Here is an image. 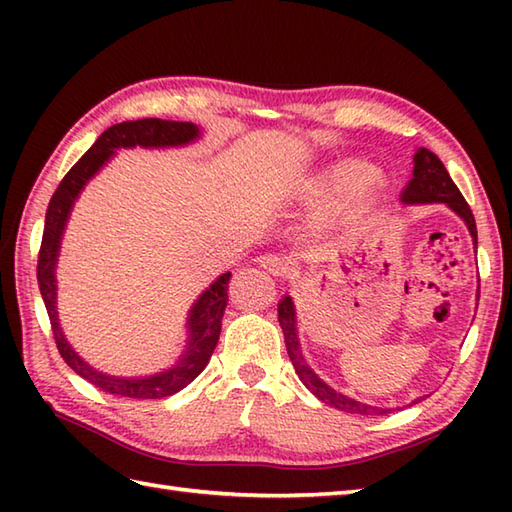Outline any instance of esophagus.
Here are the masks:
<instances>
[{"label": "esophagus", "instance_id": "34e87169", "mask_svg": "<svg viewBox=\"0 0 512 512\" xmlns=\"http://www.w3.org/2000/svg\"><path fill=\"white\" fill-rule=\"evenodd\" d=\"M259 264H262V268H266L270 275L275 277H288L292 273V266L288 259L279 257V255H264L259 257Z\"/></svg>", "mask_w": 512, "mask_h": 512}]
</instances>
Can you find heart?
Instances as JSON below:
<instances>
[{
  "label": "heart",
  "mask_w": 512,
  "mask_h": 512,
  "mask_svg": "<svg viewBox=\"0 0 512 512\" xmlns=\"http://www.w3.org/2000/svg\"><path fill=\"white\" fill-rule=\"evenodd\" d=\"M380 171L358 160H339L312 176L303 187V200L317 209H341L358 202L380 184Z\"/></svg>",
  "instance_id": "heart-1"
}]
</instances>
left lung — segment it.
Segmentation results:
<instances>
[{"instance_id": "obj_1", "label": "left lung", "mask_w": 512, "mask_h": 512, "mask_svg": "<svg viewBox=\"0 0 512 512\" xmlns=\"http://www.w3.org/2000/svg\"><path fill=\"white\" fill-rule=\"evenodd\" d=\"M413 162H416V167H413V178L409 180L405 191H402L400 200L407 204L442 202V204L451 206V209L466 222V226H469V231L473 235V244L477 246V226H475V217H473L471 206L464 200L460 189L455 187V182L451 180L449 171L444 169L442 160L436 154H431L429 149H418V154L413 156ZM279 325H281V330H284L288 356H290L292 365H295V372L299 374L301 383L306 385L319 400H323L325 405H330L339 411H347V413H358V416H383V413L391 411V409L363 405V402L347 398V396L339 394V391H334L332 387L325 385L323 380L312 372L308 363L303 361L301 350H299L297 328H295V308H292L290 297H286L279 303Z\"/></svg>"}]
</instances>
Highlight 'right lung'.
Returning <instances> with one entry per match:
<instances>
[{
  "label": "right lung",
  "instance_id": "obj_1",
  "mask_svg": "<svg viewBox=\"0 0 512 512\" xmlns=\"http://www.w3.org/2000/svg\"><path fill=\"white\" fill-rule=\"evenodd\" d=\"M198 138V127L193 123H180V121H160V118H140V121H127L112 125L110 129L99 136V140L88 149L76 165L65 173V178L54 191L52 200L48 204L46 213V226H43L41 248L37 257V281L43 303H46L50 328L54 334V343L76 374L83 376L88 383L99 387L107 394L125 396V398H138V400H156L167 398L176 391L187 387L191 380L198 376L209 363V358L215 350L217 339H220L222 330V317L228 301V279L231 273L222 275L215 284L204 292V295L195 303L189 317V347L187 354L180 358V363L149 378H116L105 376L96 372L88 363H83L72 347L65 341V336L59 328L57 321V306H54V297H57V286H54V264H57L59 255V242L63 235L65 220L76 200V195L83 189L96 171H99L105 160L114 154L118 147H167V145H184L189 140Z\"/></svg>",
  "mask_w": 512,
  "mask_h": 512
}]
</instances>
